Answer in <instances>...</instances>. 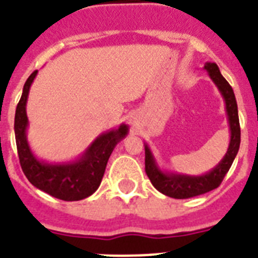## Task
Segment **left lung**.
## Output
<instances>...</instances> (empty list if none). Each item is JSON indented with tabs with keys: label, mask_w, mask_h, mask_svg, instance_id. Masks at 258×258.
<instances>
[{
	"label": "left lung",
	"mask_w": 258,
	"mask_h": 258,
	"mask_svg": "<svg viewBox=\"0 0 258 258\" xmlns=\"http://www.w3.org/2000/svg\"><path fill=\"white\" fill-rule=\"evenodd\" d=\"M203 68L208 72L209 77L214 85L217 86L218 92L221 93L225 102L230 131V143L222 160L214 166L213 169L200 175L183 174V173L168 172V170L161 169L150 146L145 143L146 174L157 191H160L161 194L173 199H188V198L198 197V195L217 188L222 182L223 177L229 172L240 146V125H239L238 104H236L234 90L225 80V77L221 75L220 68L216 63L207 61Z\"/></svg>",
	"instance_id": "1"
}]
</instances>
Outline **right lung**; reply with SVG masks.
I'll list each match as a JSON object with an SVG mask.
<instances>
[{
	"label": "right lung",
	"mask_w": 258,
	"mask_h": 258,
	"mask_svg": "<svg viewBox=\"0 0 258 258\" xmlns=\"http://www.w3.org/2000/svg\"><path fill=\"white\" fill-rule=\"evenodd\" d=\"M37 74L38 71H35L27 79L15 111L14 131L20 165L28 181L38 190L66 202L83 200L98 190L103 178L107 161L116 145L127 136L129 126L120 124L115 129L99 134L75 160L60 163L41 160L33 154L27 138L29 125L27 101L29 89Z\"/></svg>",
	"instance_id": "add662e5"
}]
</instances>
